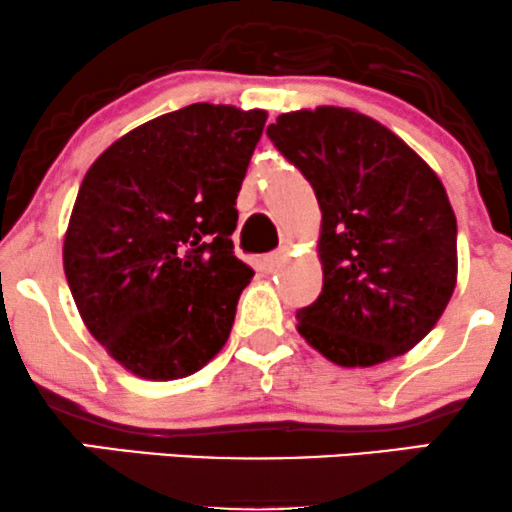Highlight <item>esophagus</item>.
<instances>
[{
	"label": "esophagus",
	"instance_id": "1",
	"mask_svg": "<svg viewBox=\"0 0 512 512\" xmlns=\"http://www.w3.org/2000/svg\"><path fill=\"white\" fill-rule=\"evenodd\" d=\"M284 262H286V252H284V250L269 252V255L264 257V267H267L269 272H274V269H279Z\"/></svg>",
	"mask_w": 512,
	"mask_h": 512
}]
</instances>
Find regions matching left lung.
<instances>
[{
	"instance_id": "obj_1",
	"label": "left lung",
	"mask_w": 512,
	"mask_h": 512,
	"mask_svg": "<svg viewBox=\"0 0 512 512\" xmlns=\"http://www.w3.org/2000/svg\"><path fill=\"white\" fill-rule=\"evenodd\" d=\"M267 137L322 211V291L296 313L301 337L344 368L414 349L457 284V221L443 182L395 132L349 108L284 113Z\"/></svg>"
}]
</instances>
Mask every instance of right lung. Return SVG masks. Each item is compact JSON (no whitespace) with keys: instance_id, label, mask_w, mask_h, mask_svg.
Instances as JSON below:
<instances>
[{"instance_id":"1","label":"right lung","mask_w":512,"mask_h":512,"mask_svg":"<svg viewBox=\"0 0 512 512\" xmlns=\"http://www.w3.org/2000/svg\"><path fill=\"white\" fill-rule=\"evenodd\" d=\"M267 113L195 103L88 168L64 274L88 332L129 373L178 380L221 351L255 272L233 255L236 197Z\"/></svg>"}]
</instances>
